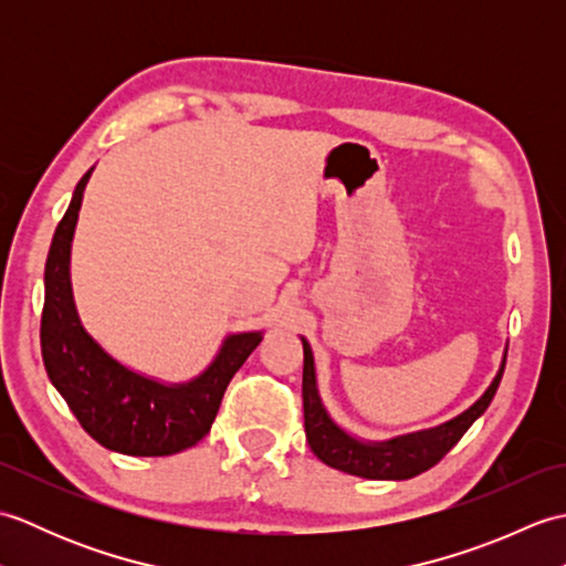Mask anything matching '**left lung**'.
<instances>
[{
    "label": "left lung",
    "instance_id": "left-lung-1",
    "mask_svg": "<svg viewBox=\"0 0 566 566\" xmlns=\"http://www.w3.org/2000/svg\"><path fill=\"white\" fill-rule=\"evenodd\" d=\"M304 343V381H302V396H304V428L308 448L314 450L321 462H326L340 472L363 476V479H411L418 476L426 469L436 467L444 454H448L469 426L482 416L501 384L503 369H506V355L499 375L491 381V387L484 391L482 399L474 406H469L464 413L448 420L438 428L411 432V436H401L387 442H363L345 432L335 420L328 416L326 408L321 403L318 387H316V367H314V353L306 338Z\"/></svg>",
    "mask_w": 566,
    "mask_h": 566
}]
</instances>
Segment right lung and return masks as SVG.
Segmentation results:
<instances>
[{"instance_id":"1","label":"right lung","mask_w":566,"mask_h":566,"mask_svg":"<svg viewBox=\"0 0 566 566\" xmlns=\"http://www.w3.org/2000/svg\"><path fill=\"white\" fill-rule=\"evenodd\" d=\"M90 175L77 182L45 260L41 353L48 379L102 448L134 457L182 452L211 430L228 381L260 345L262 333L228 335L213 363L187 384L155 381L116 363L84 331L72 298L70 245Z\"/></svg>"}]
</instances>
